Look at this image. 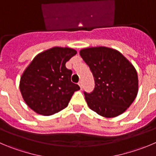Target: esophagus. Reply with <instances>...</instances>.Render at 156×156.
<instances>
[{
	"label": "esophagus",
	"instance_id": "34e87169",
	"mask_svg": "<svg viewBox=\"0 0 156 156\" xmlns=\"http://www.w3.org/2000/svg\"><path fill=\"white\" fill-rule=\"evenodd\" d=\"M78 85H79V86H80V88H81V89H82V88H83L82 81H79V82H78Z\"/></svg>",
	"mask_w": 156,
	"mask_h": 156
}]
</instances>
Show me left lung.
I'll return each mask as SVG.
<instances>
[{"label":"left lung","mask_w":156,"mask_h":156,"mask_svg":"<svg viewBox=\"0 0 156 156\" xmlns=\"http://www.w3.org/2000/svg\"><path fill=\"white\" fill-rule=\"evenodd\" d=\"M80 55L94 77V89L85 92L89 108L105 118L125 112L139 91L136 69L121 52L111 48H85Z\"/></svg>","instance_id":"1"}]
</instances>
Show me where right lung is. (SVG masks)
Returning a JSON list of instances; mask_svg holds the SVG:
<instances>
[{
    "mask_svg": "<svg viewBox=\"0 0 156 156\" xmlns=\"http://www.w3.org/2000/svg\"><path fill=\"white\" fill-rule=\"evenodd\" d=\"M77 51L71 48L53 47L36 55L20 80V91L34 112L51 115L68 105L80 87L71 82L72 71L65 64Z\"/></svg>",
    "mask_w": 156,
    "mask_h": 156,
    "instance_id": "obj_1",
    "label": "right lung"
}]
</instances>
